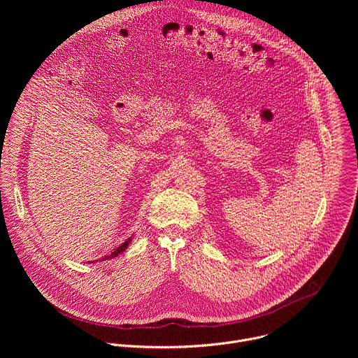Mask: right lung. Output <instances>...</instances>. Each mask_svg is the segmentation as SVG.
I'll return each instance as SVG.
<instances>
[{"mask_svg": "<svg viewBox=\"0 0 358 358\" xmlns=\"http://www.w3.org/2000/svg\"><path fill=\"white\" fill-rule=\"evenodd\" d=\"M131 239H133V236H130L126 242H123L115 252H112V253L109 255V257H105V258H101V259H99V261H106V259H115V258H117L120 253H123V252L129 248V245L131 243ZM92 262H93V261H92Z\"/></svg>", "mask_w": 358, "mask_h": 358, "instance_id": "add662e5", "label": "right lung"}]
</instances>
